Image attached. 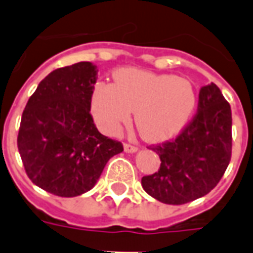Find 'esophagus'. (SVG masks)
Listing matches in <instances>:
<instances>
[{
    "instance_id": "1",
    "label": "esophagus",
    "mask_w": 253,
    "mask_h": 253,
    "mask_svg": "<svg viewBox=\"0 0 253 253\" xmlns=\"http://www.w3.org/2000/svg\"><path fill=\"white\" fill-rule=\"evenodd\" d=\"M138 150V148L135 145H131V143H125V152L126 153H135Z\"/></svg>"
}]
</instances>
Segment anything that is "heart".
I'll return each instance as SVG.
<instances>
[{
	"instance_id": "1",
	"label": "heart",
	"mask_w": 253,
	"mask_h": 253,
	"mask_svg": "<svg viewBox=\"0 0 253 253\" xmlns=\"http://www.w3.org/2000/svg\"><path fill=\"white\" fill-rule=\"evenodd\" d=\"M192 84L170 74L122 69L114 84L99 83L92 94V108L99 126L115 132L134 111L137 128L149 141L172 137L186 123L195 107Z\"/></svg>"
}]
</instances>
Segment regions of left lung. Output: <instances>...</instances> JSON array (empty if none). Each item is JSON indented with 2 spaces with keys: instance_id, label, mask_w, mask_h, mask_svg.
I'll return each instance as SVG.
<instances>
[{
  "instance_id": "obj_1",
  "label": "left lung",
  "mask_w": 253,
  "mask_h": 253,
  "mask_svg": "<svg viewBox=\"0 0 253 253\" xmlns=\"http://www.w3.org/2000/svg\"><path fill=\"white\" fill-rule=\"evenodd\" d=\"M150 149L160 156V169L141 183L154 199L184 205L217 186L232 157V111L217 85L202 86L196 114L175 139Z\"/></svg>"
}]
</instances>
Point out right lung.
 <instances>
[{
  "label": "right lung",
  "mask_w": 253,
  "mask_h": 253,
  "mask_svg": "<svg viewBox=\"0 0 253 253\" xmlns=\"http://www.w3.org/2000/svg\"><path fill=\"white\" fill-rule=\"evenodd\" d=\"M96 66L78 62L42 80L25 105L17 148L31 181L52 195L92 190L108 160L123 145L94 126L90 103Z\"/></svg>",
  "instance_id": "obj_1"
}]
</instances>
